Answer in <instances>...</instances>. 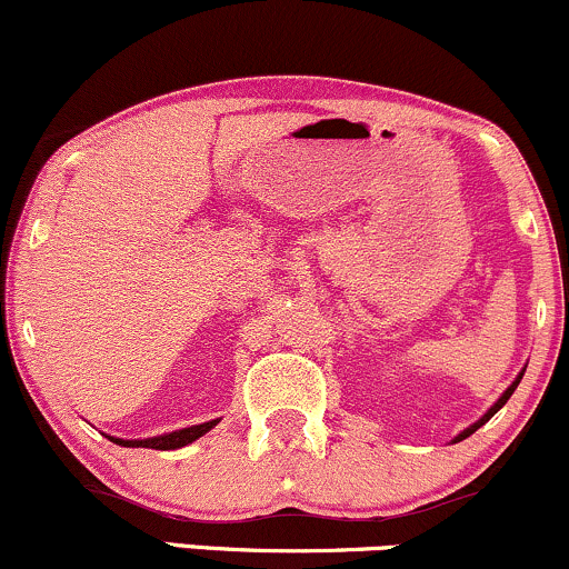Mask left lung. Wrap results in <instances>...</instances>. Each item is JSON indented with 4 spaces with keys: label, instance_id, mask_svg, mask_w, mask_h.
<instances>
[{
    "label": "left lung",
    "instance_id": "left-lung-1",
    "mask_svg": "<svg viewBox=\"0 0 569 569\" xmlns=\"http://www.w3.org/2000/svg\"><path fill=\"white\" fill-rule=\"evenodd\" d=\"M525 370H527V367H522V372H519V376H517V378H513V383L509 386V389H506L503 393H500V399H498V402H496V405H492V407H490V410H487V412H485V416L477 420V423H471V426H469V429H463V431H460V433H458V437H456V439H452V445H456V442H463V439H466V437H471V433H473V431H477V429H482V426L487 423V420H490V418H492V416H496V412L500 410V407H503L506 402H509V399H511V393H513V391H517L519 380H522V376H525Z\"/></svg>",
    "mask_w": 569,
    "mask_h": 569
}]
</instances>
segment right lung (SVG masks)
<instances>
[{
	"label": "right lung",
	"instance_id": "add662e5",
	"mask_svg": "<svg viewBox=\"0 0 569 569\" xmlns=\"http://www.w3.org/2000/svg\"><path fill=\"white\" fill-rule=\"evenodd\" d=\"M218 423H220V418L207 420V423H199V426H189V429L159 433V437H149V439H119V437H109V439H111L113 445H122V447H151V450H178V447H186V445L197 442L199 437H204L207 431L216 429Z\"/></svg>",
	"mask_w": 569,
	"mask_h": 569
}]
</instances>
